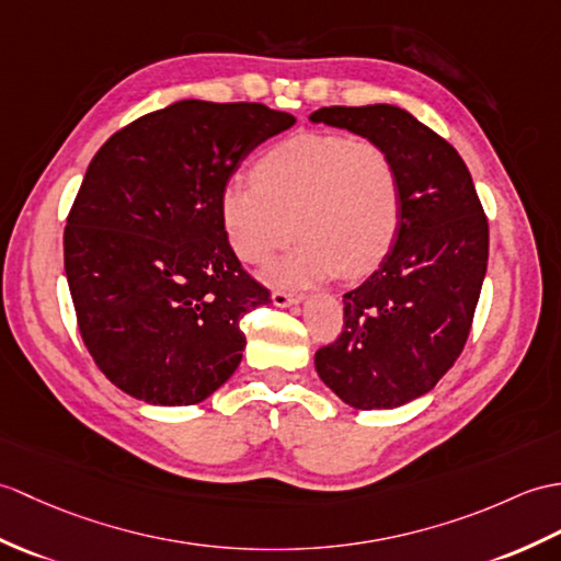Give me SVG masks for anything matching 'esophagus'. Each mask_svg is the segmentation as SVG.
<instances>
[{
	"label": "esophagus",
	"mask_w": 561,
	"mask_h": 561,
	"mask_svg": "<svg viewBox=\"0 0 561 561\" xmlns=\"http://www.w3.org/2000/svg\"><path fill=\"white\" fill-rule=\"evenodd\" d=\"M301 298H304L301 294H289L286 289H275V291H272V304L279 306V308L298 304V301H301Z\"/></svg>",
	"instance_id": "1"
}]
</instances>
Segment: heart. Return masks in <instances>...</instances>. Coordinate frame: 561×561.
<instances>
[{"label":"heart","instance_id":"1","mask_svg":"<svg viewBox=\"0 0 561 561\" xmlns=\"http://www.w3.org/2000/svg\"><path fill=\"white\" fill-rule=\"evenodd\" d=\"M253 184L219 193L221 231L245 265H263L301 233L275 267L277 282H312L342 270L360 277L382 263L401 221L399 169L380 142L340 134H301L267 148ZM295 225H290V219Z\"/></svg>","mask_w":561,"mask_h":561}]
</instances>
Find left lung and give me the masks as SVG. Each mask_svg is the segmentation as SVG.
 Here are the masks:
<instances>
[{"mask_svg": "<svg viewBox=\"0 0 561 561\" xmlns=\"http://www.w3.org/2000/svg\"><path fill=\"white\" fill-rule=\"evenodd\" d=\"M310 122L380 142L399 169L392 249L344 294V328L316 351L320 380L348 407L394 409L461 356L488 270V217L461 154L407 110L322 107Z\"/></svg>", "mask_w": 561, "mask_h": 561, "instance_id": "left-lung-1", "label": "left lung"}]
</instances>
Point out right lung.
Here are the masks:
<instances>
[{"instance_id":"add662e5","label":"right lung","mask_w":561,"mask_h":561,"mask_svg":"<svg viewBox=\"0 0 561 561\" xmlns=\"http://www.w3.org/2000/svg\"><path fill=\"white\" fill-rule=\"evenodd\" d=\"M294 124L260 102L181 100L124 126L88 164L64 270L88 354L122 392L191 407L239 368L241 320L272 298L231 251L219 193Z\"/></svg>"}]
</instances>
